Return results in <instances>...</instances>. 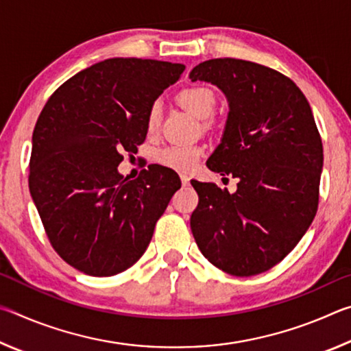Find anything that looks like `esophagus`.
Wrapping results in <instances>:
<instances>
[{
  "mask_svg": "<svg viewBox=\"0 0 351 351\" xmlns=\"http://www.w3.org/2000/svg\"><path fill=\"white\" fill-rule=\"evenodd\" d=\"M181 182H182L184 187L190 186V178H189V176H181Z\"/></svg>",
  "mask_w": 351,
  "mask_h": 351,
  "instance_id": "obj_1",
  "label": "esophagus"
}]
</instances>
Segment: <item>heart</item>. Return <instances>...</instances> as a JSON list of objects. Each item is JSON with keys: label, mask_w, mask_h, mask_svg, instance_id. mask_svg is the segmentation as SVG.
Listing matches in <instances>:
<instances>
[{"label": "heart", "mask_w": 351, "mask_h": 351, "mask_svg": "<svg viewBox=\"0 0 351 351\" xmlns=\"http://www.w3.org/2000/svg\"><path fill=\"white\" fill-rule=\"evenodd\" d=\"M178 102L195 117L207 119L215 110L217 97L210 88L195 85L178 94ZM159 123H161V106L154 102L148 110L147 130L154 133L159 128ZM203 154L204 147L201 145H167L156 153V161L170 170L189 173L197 167Z\"/></svg>", "instance_id": "obj_1"}]
</instances>
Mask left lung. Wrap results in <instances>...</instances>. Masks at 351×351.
<instances>
[{
	"mask_svg": "<svg viewBox=\"0 0 351 351\" xmlns=\"http://www.w3.org/2000/svg\"><path fill=\"white\" fill-rule=\"evenodd\" d=\"M189 77L228 99L207 167L239 180L234 193L192 182L199 197L190 217L195 241L230 276L261 274L293 251L316 217L324 148L311 106L287 75L239 58H212Z\"/></svg>",
	"mask_w": 351,
	"mask_h": 351,
	"instance_id": "8db88e82",
	"label": "left lung"
}]
</instances>
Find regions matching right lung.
<instances>
[{
	"mask_svg": "<svg viewBox=\"0 0 351 351\" xmlns=\"http://www.w3.org/2000/svg\"><path fill=\"white\" fill-rule=\"evenodd\" d=\"M184 69L108 58L64 82L40 112L29 190L52 247L83 274L108 277L133 266L181 187L162 165H148L134 181L123 180L117 165L122 152H138L148 110Z\"/></svg>",
	"mask_w": 351,
	"mask_h": 351,
	"instance_id": "add662e5",
	"label": "right lung"
}]
</instances>
